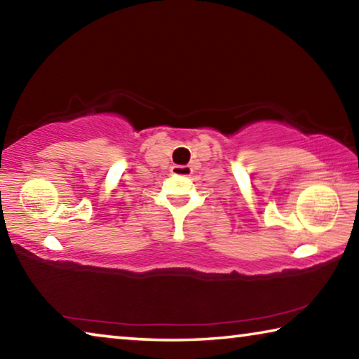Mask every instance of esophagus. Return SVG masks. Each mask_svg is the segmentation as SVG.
<instances>
[{
  "label": "esophagus",
  "instance_id": "esophagus-1",
  "mask_svg": "<svg viewBox=\"0 0 359 359\" xmlns=\"http://www.w3.org/2000/svg\"><path fill=\"white\" fill-rule=\"evenodd\" d=\"M172 175H179V177H190L193 174V168L191 166H172L171 168Z\"/></svg>",
  "mask_w": 359,
  "mask_h": 359
}]
</instances>
